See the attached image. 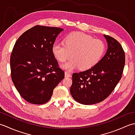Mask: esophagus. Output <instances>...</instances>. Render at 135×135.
<instances>
[{
  "mask_svg": "<svg viewBox=\"0 0 135 135\" xmlns=\"http://www.w3.org/2000/svg\"><path fill=\"white\" fill-rule=\"evenodd\" d=\"M65 76L67 77V78H68V77H71V75L69 72H68V71H66V72H65Z\"/></svg>",
  "mask_w": 135,
  "mask_h": 135,
  "instance_id": "esophagus-1",
  "label": "esophagus"
}]
</instances>
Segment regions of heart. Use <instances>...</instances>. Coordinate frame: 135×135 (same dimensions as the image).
I'll list each match as a JSON object with an SVG mask.
<instances>
[{"label": "heart", "instance_id": "heart-1", "mask_svg": "<svg viewBox=\"0 0 135 135\" xmlns=\"http://www.w3.org/2000/svg\"><path fill=\"white\" fill-rule=\"evenodd\" d=\"M105 43L99 39L81 32H74L68 35L64 43L56 42L51 50L55 59L60 62L64 69L72 71L79 68L81 70H88L98 63L105 52Z\"/></svg>", "mask_w": 135, "mask_h": 135}]
</instances>
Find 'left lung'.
<instances>
[{
    "instance_id": "left-lung-1",
    "label": "left lung",
    "mask_w": 135,
    "mask_h": 135,
    "mask_svg": "<svg viewBox=\"0 0 135 135\" xmlns=\"http://www.w3.org/2000/svg\"><path fill=\"white\" fill-rule=\"evenodd\" d=\"M108 49L102 60L89 70L73 74L70 93L81 104L90 105L105 100L121 79L125 63L124 50L113 37L104 35Z\"/></svg>"
}]
</instances>
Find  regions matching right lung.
<instances>
[{"instance_id": "obj_1", "label": "right lung", "mask_w": 135, "mask_h": 135, "mask_svg": "<svg viewBox=\"0 0 135 135\" xmlns=\"http://www.w3.org/2000/svg\"><path fill=\"white\" fill-rule=\"evenodd\" d=\"M63 29L36 25L17 40L10 57L11 76L20 95L27 102L43 104L64 78L52 53V46Z\"/></svg>"}]
</instances>
